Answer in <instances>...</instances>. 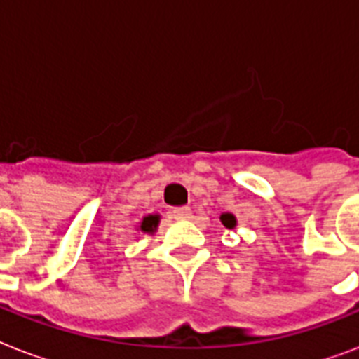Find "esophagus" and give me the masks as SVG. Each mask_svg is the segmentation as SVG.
<instances>
[{"label": "esophagus", "instance_id": "34e87169", "mask_svg": "<svg viewBox=\"0 0 359 359\" xmlns=\"http://www.w3.org/2000/svg\"><path fill=\"white\" fill-rule=\"evenodd\" d=\"M173 218L175 219H186V218H190V214H191V210H190V207H177V208H173Z\"/></svg>", "mask_w": 359, "mask_h": 359}]
</instances>
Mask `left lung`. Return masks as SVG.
Returning a JSON list of instances; mask_svg holds the SVG:
<instances>
[{
    "mask_svg": "<svg viewBox=\"0 0 359 359\" xmlns=\"http://www.w3.org/2000/svg\"><path fill=\"white\" fill-rule=\"evenodd\" d=\"M222 224L225 225V227H227V229H233V227H235V224H236V219H235V216H233V214H222Z\"/></svg>",
    "mask_w": 359,
    "mask_h": 359,
    "instance_id": "8db88e82",
    "label": "left lung"
}]
</instances>
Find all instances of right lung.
Returning a JSON list of instances; mask_svg holds the SVG:
<instances>
[{
  "mask_svg": "<svg viewBox=\"0 0 359 359\" xmlns=\"http://www.w3.org/2000/svg\"><path fill=\"white\" fill-rule=\"evenodd\" d=\"M158 222H160V218H158V216H147V218H143V222H141V231H145V233H152V231L156 229Z\"/></svg>",
  "mask_w": 359,
  "mask_h": 359,
  "instance_id": "add662e5",
  "label": "right lung"
}]
</instances>
